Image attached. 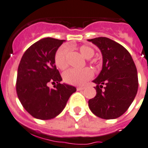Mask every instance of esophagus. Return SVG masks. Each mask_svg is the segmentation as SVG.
I'll return each instance as SVG.
<instances>
[{"label":"esophagus","mask_w":148,"mask_h":148,"mask_svg":"<svg viewBox=\"0 0 148 148\" xmlns=\"http://www.w3.org/2000/svg\"><path fill=\"white\" fill-rule=\"evenodd\" d=\"M85 89V86H78L77 88V90H84Z\"/></svg>","instance_id":"1"}]
</instances>
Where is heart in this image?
<instances>
[{
    "label": "heart",
    "instance_id": "obj_1",
    "mask_svg": "<svg viewBox=\"0 0 148 148\" xmlns=\"http://www.w3.org/2000/svg\"><path fill=\"white\" fill-rule=\"evenodd\" d=\"M80 54L85 58H91L94 55V49L88 45H82L79 48ZM68 53V48L65 45H62L58 48L54 56L55 64L58 68L63 70L66 68L68 64L66 56ZM94 62H93V63ZM93 73L90 68H84L81 70L77 69H68L63 74L64 81L68 84L84 85L85 83L93 77Z\"/></svg>",
    "mask_w": 148,
    "mask_h": 148
}]
</instances>
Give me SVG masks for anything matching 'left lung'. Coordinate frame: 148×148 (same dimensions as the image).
I'll return each instance as SVG.
<instances>
[{
  "mask_svg": "<svg viewBox=\"0 0 148 148\" xmlns=\"http://www.w3.org/2000/svg\"><path fill=\"white\" fill-rule=\"evenodd\" d=\"M103 55V68L93 82L97 95L88 101L94 115L104 119L121 116L132 103L138 88L136 66L128 50L106 37L88 39Z\"/></svg>",
  "mask_w": 148,
  "mask_h": 148,
  "instance_id": "left-lung-1",
  "label": "left lung"
}]
</instances>
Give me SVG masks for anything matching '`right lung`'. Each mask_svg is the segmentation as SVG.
I'll use <instances>...</instances> for the list:
<instances>
[{"instance_id":"add662e5","label":"right lung","mask_w":148,"mask_h":148,"mask_svg":"<svg viewBox=\"0 0 148 148\" xmlns=\"http://www.w3.org/2000/svg\"><path fill=\"white\" fill-rule=\"evenodd\" d=\"M64 40L45 38L32 44L18 67L16 93L23 108L36 119L48 120L62 112L76 87L61 84L62 78L54 56ZM49 82L55 88L47 86Z\"/></svg>"}]
</instances>
